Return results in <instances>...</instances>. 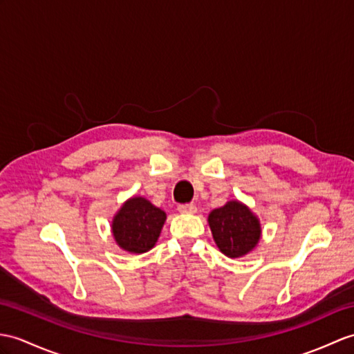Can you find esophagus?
I'll list each match as a JSON object with an SVG mask.
<instances>
[{"mask_svg":"<svg viewBox=\"0 0 354 354\" xmlns=\"http://www.w3.org/2000/svg\"><path fill=\"white\" fill-rule=\"evenodd\" d=\"M178 211L180 212V214H194L197 208L194 207L193 203H185V205H179Z\"/></svg>","mask_w":354,"mask_h":354,"instance_id":"34e87169","label":"esophagus"}]
</instances>
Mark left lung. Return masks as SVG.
I'll list each match as a JSON object with an SVG mask.
<instances>
[{
	"label": "left lung",
	"mask_w": 354,
	"mask_h": 354,
	"mask_svg": "<svg viewBox=\"0 0 354 354\" xmlns=\"http://www.w3.org/2000/svg\"><path fill=\"white\" fill-rule=\"evenodd\" d=\"M208 225L218 250L227 258L245 257L257 248L262 235L258 216L236 199L212 209Z\"/></svg>",
	"instance_id": "8db88e82"
}]
</instances>
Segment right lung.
I'll list each match as a JSON object with an SVG mask.
<instances>
[{
    "label": "right lung",
    "instance_id": "obj_1",
    "mask_svg": "<svg viewBox=\"0 0 354 354\" xmlns=\"http://www.w3.org/2000/svg\"><path fill=\"white\" fill-rule=\"evenodd\" d=\"M167 216L142 196L122 203L111 220V234L122 250L142 254L157 244Z\"/></svg>",
    "mask_w": 354,
    "mask_h": 354
}]
</instances>
